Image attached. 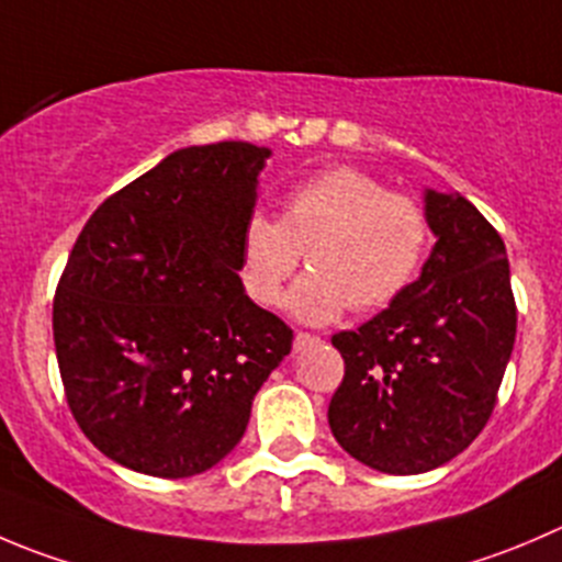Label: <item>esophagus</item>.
I'll return each mask as SVG.
<instances>
[{
  "label": "esophagus",
  "mask_w": 562,
  "mask_h": 562,
  "mask_svg": "<svg viewBox=\"0 0 562 562\" xmlns=\"http://www.w3.org/2000/svg\"><path fill=\"white\" fill-rule=\"evenodd\" d=\"M317 336H312V334H295V341H292V345H295V352H301V350H306V347H312V345H317Z\"/></svg>",
  "instance_id": "obj_1"
}]
</instances>
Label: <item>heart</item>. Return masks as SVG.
<instances>
[{
    "label": "heart",
    "mask_w": 562,
    "mask_h": 562,
    "mask_svg": "<svg viewBox=\"0 0 562 562\" xmlns=\"http://www.w3.org/2000/svg\"><path fill=\"white\" fill-rule=\"evenodd\" d=\"M425 210L414 198L386 192L358 168H330L286 195L281 221L248 217L243 232V284L261 306H276L301 267L290 308L303 323H330L347 308L375 312L397 301L427 250Z\"/></svg>",
    "instance_id": "1"
}]
</instances>
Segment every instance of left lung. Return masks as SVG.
Wrapping results in <instances>:
<instances>
[{
	"label": "left lung",
	"mask_w": 562,
	"mask_h": 562,
	"mask_svg": "<svg viewBox=\"0 0 562 562\" xmlns=\"http://www.w3.org/2000/svg\"><path fill=\"white\" fill-rule=\"evenodd\" d=\"M436 237L422 276L358 330L336 334L345 378L328 405L341 450L386 474L445 467L494 411L516 341L510 265L461 192L425 190Z\"/></svg>",
	"instance_id": "8db88e82"
}]
</instances>
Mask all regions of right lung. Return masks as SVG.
<instances>
[{"label":"right lung","instance_id":"obj_1","mask_svg":"<svg viewBox=\"0 0 562 562\" xmlns=\"http://www.w3.org/2000/svg\"><path fill=\"white\" fill-rule=\"evenodd\" d=\"M270 148L168 154L90 215L55 295L66 400L110 461L192 477L239 445L292 330L245 295L243 232Z\"/></svg>","mask_w":562,"mask_h":562}]
</instances>
